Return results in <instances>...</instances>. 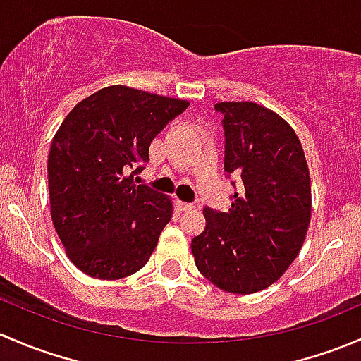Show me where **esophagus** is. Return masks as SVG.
<instances>
[{
	"instance_id": "esophagus-1",
	"label": "esophagus",
	"mask_w": 361,
	"mask_h": 361,
	"mask_svg": "<svg viewBox=\"0 0 361 361\" xmlns=\"http://www.w3.org/2000/svg\"><path fill=\"white\" fill-rule=\"evenodd\" d=\"M178 211H181V213H187V211H192L194 209V206H192V204H188V202H181V201H178Z\"/></svg>"
}]
</instances>
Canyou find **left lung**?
Segmentation results:
<instances>
[{"instance_id":"8db88e82","label":"left lung","mask_w":361,"mask_h":361,"mask_svg":"<svg viewBox=\"0 0 361 361\" xmlns=\"http://www.w3.org/2000/svg\"><path fill=\"white\" fill-rule=\"evenodd\" d=\"M214 110L224 116L225 173L241 188L227 213L204 207L206 228L192 239V253L214 286L248 295L278 281L304 245L311 178L300 141L281 116L248 101Z\"/></svg>"}]
</instances>
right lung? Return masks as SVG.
I'll return each instance as SVG.
<instances>
[{"label":"right lung","mask_w":361,"mask_h":361,"mask_svg":"<svg viewBox=\"0 0 361 361\" xmlns=\"http://www.w3.org/2000/svg\"><path fill=\"white\" fill-rule=\"evenodd\" d=\"M188 108L126 85L80 101L52 140L50 211L69 260L87 276L120 279L140 271L173 216V202L134 174L150 143Z\"/></svg>","instance_id":"obj_1"}]
</instances>
